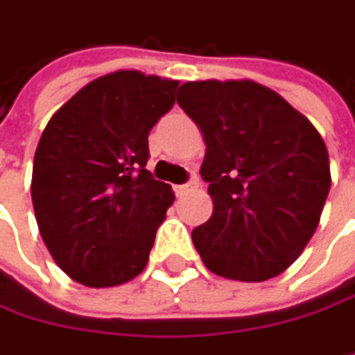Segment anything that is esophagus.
<instances>
[{
	"label": "esophagus",
	"mask_w": 355,
	"mask_h": 355,
	"mask_svg": "<svg viewBox=\"0 0 355 355\" xmlns=\"http://www.w3.org/2000/svg\"><path fill=\"white\" fill-rule=\"evenodd\" d=\"M194 188H198V182L196 180H192V182H188V184H182V186H175V194H186V192H190V190H194Z\"/></svg>",
	"instance_id": "1"
}]
</instances>
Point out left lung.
Listing matches in <instances>:
<instances>
[{
    "instance_id": "1",
    "label": "left lung",
    "mask_w": 355,
    "mask_h": 355,
    "mask_svg": "<svg viewBox=\"0 0 355 355\" xmlns=\"http://www.w3.org/2000/svg\"><path fill=\"white\" fill-rule=\"evenodd\" d=\"M207 144L200 175L213 215L192 232L205 266L266 281L314 236L331 188L329 153L306 115L254 80H198L178 92Z\"/></svg>"
}]
</instances>
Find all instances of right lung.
I'll list each match as a JSON object with an SVG mask.
<instances>
[{"mask_svg":"<svg viewBox=\"0 0 355 355\" xmlns=\"http://www.w3.org/2000/svg\"><path fill=\"white\" fill-rule=\"evenodd\" d=\"M178 80L117 70L94 78L47 121L31 196L41 238L70 279L113 287L138 277L175 194L146 169L148 132Z\"/></svg>","mask_w":355,"mask_h":355,"instance_id":"right-lung-1","label":"right lung"}]
</instances>
